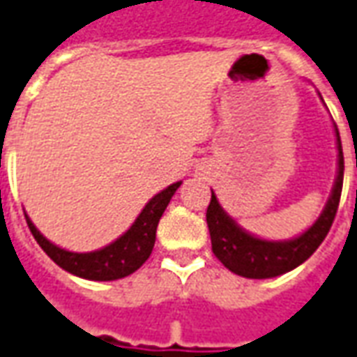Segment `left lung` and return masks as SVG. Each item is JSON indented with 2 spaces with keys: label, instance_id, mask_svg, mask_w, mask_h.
Returning <instances> with one entry per match:
<instances>
[{
  "label": "left lung",
  "instance_id": "8db88e82",
  "mask_svg": "<svg viewBox=\"0 0 357 357\" xmlns=\"http://www.w3.org/2000/svg\"><path fill=\"white\" fill-rule=\"evenodd\" d=\"M336 130V148H338V172L334 179V188L321 217L312 222V227L303 234L291 240H264L250 234L230 219L227 211L220 207L215 191H211V203L207 207V225L211 232L213 254L220 260L225 268L232 273L248 278V280H268L278 278L281 273L295 270L305 260H309L314 250L326 238L336 217L340 203L342 181H344V156H342L340 132Z\"/></svg>",
  "mask_w": 357,
  "mask_h": 357
}]
</instances>
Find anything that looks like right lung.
<instances>
[{"mask_svg":"<svg viewBox=\"0 0 357 357\" xmlns=\"http://www.w3.org/2000/svg\"><path fill=\"white\" fill-rule=\"evenodd\" d=\"M181 181L172 183L158 195L148 201L144 209L140 211L137 220L130 225V229L121 234L115 242L107 244L105 248L96 252H70L52 244L50 240L40 234V230L33 225V220L25 215L26 225L38 242V246L48 254V258L58 264L62 270L72 275L84 278L91 281H113L127 278L144 264L152 254L154 242H156V229H158L160 217L168 207L169 199L178 191Z\"/></svg>","mask_w":357,"mask_h":357,"instance_id":"right-lung-1","label":"right lung"}]
</instances>
